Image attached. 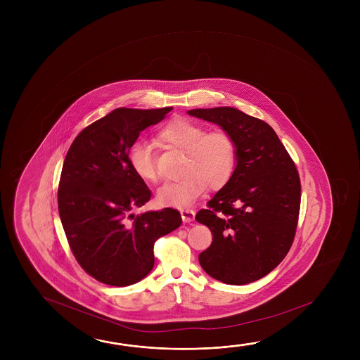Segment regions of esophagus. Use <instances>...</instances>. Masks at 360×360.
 <instances>
[{"mask_svg": "<svg viewBox=\"0 0 360 360\" xmlns=\"http://www.w3.org/2000/svg\"><path fill=\"white\" fill-rule=\"evenodd\" d=\"M195 211H192V210H182V211H181L183 222H186V224L192 222V221L195 219Z\"/></svg>", "mask_w": 360, "mask_h": 360, "instance_id": "esophagus-1", "label": "esophagus"}]
</instances>
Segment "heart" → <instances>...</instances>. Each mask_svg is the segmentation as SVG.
<instances>
[{"label": "heart", "instance_id": "1", "mask_svg": "<svg viewBox=\"0 0 360 360\" xmlns=\"http://www.w3.org/2000/svg\"><path fill=\"white\" fill-rule=\"evenodd\" d=\"M157 138L186 154L183 177L167 182L158 189L157 200L163 206L186 207L206 189L222 187L232 176L236 162V143L226 130L206 129L187 118L172 119L158 131ZM129 165L138 177L157 182L158 171L153 147L147 141H136L130 147Z\"/></svg>", "mask_w": 360, "mask_h": 360}]
</instances>
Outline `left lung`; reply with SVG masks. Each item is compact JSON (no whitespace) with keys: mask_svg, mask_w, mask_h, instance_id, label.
Instances as JSON below:
<instances>
[{"mask_svg":"<svg viewBox=\"0 0 360 360\" xmlns=\"http://www.w3.org/2000/svg\"><path fill=\"white\" fill-rule=\"evenodd\" d=\"M189 115L217 124L236 143V168L197 222L212 232L198 256L203 270L230 285L266 276L289 252L300 212V177L275 130L231 108L193 109Z\"/></svg>","mask_w":360,"mask_h":360,"instance_id":"obj_1","label":"left lung"}]
</instances>
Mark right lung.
<instances>
[{
  "instance_id": "obj_1",
  "label": "right lung",
  "mask_w": 360,
  "mask_h": 360,
  "mask_svg": "<svg viewBox=\"0 0 360 360\" xmlns=\"http://www.w3.org/2000/svg\"><path fill=\"white\" fill-rule=\"evenodd\" d=\"M162 109L118 108L82 130L60 176V219L84 271L110 286H128L152 271L154 242L182 224L173 208L134 214L152 192L129 165L141 131L160 123Z\"/></svg>"
}]
</instances>
